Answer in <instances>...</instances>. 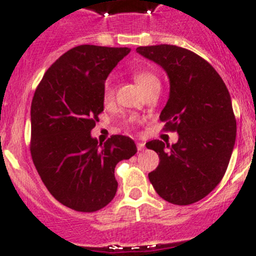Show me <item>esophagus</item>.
Here are the masks:
<instances>
[{
  "mask_svg": "<svg viewBox=\"0 0 256 256\" xmlns=\"http://www.w3.org/2000/svg\"><path fill=\"white\" fill-rule=\"evenodd\" d=\"M136 144H138V151H144V142H138Z\"/></svg>",
  "mask_w": 256,
  "mask_h": 256,
  "instance_id": "1",
  "label": "esophagus"
}]
</instances>
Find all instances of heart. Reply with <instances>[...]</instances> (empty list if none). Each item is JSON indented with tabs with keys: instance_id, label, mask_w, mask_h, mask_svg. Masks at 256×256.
I'll list each match as a JSON object with an SVG mask.
<instances>
[{
	"instance_id": "obj_1",
	"label": "heart",
	"mask_w": 256,
	"mask_h": 256,
	"mask_svg": "<svg viewBox=\"0 0 256 256\" xmlns=\"http://www.w3.org/2000/svg\"><path fill=\"white\" fill-rule=\"evenodd\" d=\"M134 78H135L138 84L142 88V90L148 89L152 85L160 84V80L157 78L156 74L151 70H138L134 74ZM114 80L112 78H108L105 80L104 86H102V99L105 102H109L114 96Z\"/></svg>"
}]
</instances>
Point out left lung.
<instances>
[{
	"mask_svg": "<svg viewBox=\"0 0 256 256\" xmlns=\"http://www.w3.org/2000/svg\"><path fill=\"white\" fill-rule=\"evenodd\" d=\"M136 52L168 76L170 96L160 120L178 134L174 144H146L160 157L150 182L167 202L192 204L218 186L229 164L236 136L230 95L216 69L188 49L160 44Z\"/></svg>",
	"mask_w": 256,
	"mask_h": 256,
	"instance_id": "left-lung-1",
	"label": "left lung"
}]
</instances>
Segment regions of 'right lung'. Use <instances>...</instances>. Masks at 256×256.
Masks as SVG:
<instances>
[{"label":"right lung","mask_w":256,"mask_h":256,"mask_svg":"<svg viewBox=\"0 0 256 256\" xmlns=\"http://www.w3.org/2000/svg\"><path fill=\"white\" fill-rule=\"evenodd\" d=\"M128 48L78 46L56 59L30 105V154L40 180L58 202L96 212L115 197V166L138 152L134 140L112 135L99 144L90 131L104 110L102 86Z\"/></svg>","instance_id":"right-lung-1"}]
</instances>
